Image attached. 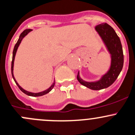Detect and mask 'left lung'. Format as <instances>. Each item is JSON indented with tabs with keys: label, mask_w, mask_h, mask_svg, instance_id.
<instances>
[{
	"label": "left lung",
	"mask_w": 135,
	"mask_h": 135,
	"mask_svg": "<svg viewBox=\"0 0 135 135\" xmlns=\"http://www.w3.org/2000/svg\"><path fill=\"white\" fill-rule=\"evenodd\" d=\"M95 31L102 39L106 50L110 54V66L106 73L95 81H86L77 74V79L81 85L92 90H98L106 89L112 85L119 75L123 66V52L119 37L114 29L106 23L100 24Z\"/></svg>",
	"instance_id": "1"
}]
</instances>
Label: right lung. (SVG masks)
Returning a JSON list of instances; mask_svg holds the SVG:
<instances>
[{
	"label": "right lung",
	"mask_w": 135,
	"mask_h": 135,
	"mask_svg": "<svg viewBox=\"0 0 135 135\" xmlns=\"http://www.w3.org/2000/svg\"><path fill=\"white\" fill-rule=\"evenodd\" d=\"M31 31H32V29H25V30H24L23 31L22 33L20 34L19 38H18V41H17L16 44L15 46H14V50H13V54H12V65H11L12 75L13 79H14V81H15V83H16V85H17V86H18V87H19V89H20L21 90H22L23 93H25V94H27V95L30 96V97H41V96L45 95V94H47V93H49V92L51 91L52 89L53 88H54V85H55V81H54V82L52 83V85H51V86H50V87L49 88V89H46V90H44V91H42V92H39V93H31V92L27 91V90H25V89H23L22 86H21L18 83V82H17L16 80L15 77H14V72H13V71H14V59H15L16 54L17 50H18V47H19V46H20V45L21 42H22V41L23 38L24 37H25V36H26L27 35L28 33H29V32Z\"/></svg>",
	"instance_id": "add662e5"
}]
</instances>
